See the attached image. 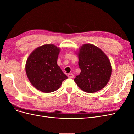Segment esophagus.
<instances>
[{
	"label": "esophagus",
	"mask_w": 134,
	"mask_h": 134,
	"mask_svg": "<svg viewBox=\"0 0 134 134\" xmlns=\"http://www.w3.org/2000/svg\"><path fill=\"white\" fill-rule=\"evenodd\" d=\"M68 76L69 78H73L74 75L72 74L71 73H70V74H68Z\"/></svg>",
	"instance_id": "esophagus-1"
}]
</instances>
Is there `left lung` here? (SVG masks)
Returning <instances> with one entry per match:
<instances>
[{"instance_id": "obj_1", "label": "left lung", "mask_w": 134, "mask_h": 134, "mask_svg": "<svg viewBox=\"0 0 134 134\" xmlns=\"http://www.w3.org/2000/svg\"><path fill=\"white\" fill-rule=\"evenodd\" d=\"M81 72L74 79L81 90L94 93L103 89L112 74V66L107 56L93 44H84L76 51Z\"/></svg>"}]
</instances>
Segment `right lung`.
I'll use <instances>...</instances> for the list:
<instances>
[{"mask_svg": "<svg viewBox=\"0 0 134 134\" xmlns=\"http://www.w3.org/2000/svg\"><path fill=\"white\" fill-rule=\"evenodd\" d=\"M60 48L53 44L36 48L28 56L26 72L30 83L44 93L53 92L68 78L57 64Z\"/></svg>", "mask_w": 134, "mask_h": 134, "instance_id": "obj_1", "label": "right lung"}]
</instances>
